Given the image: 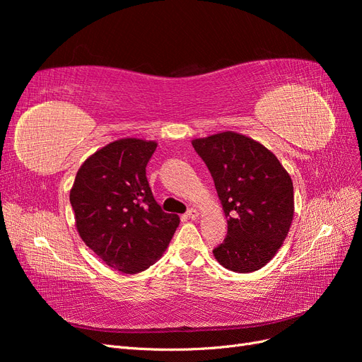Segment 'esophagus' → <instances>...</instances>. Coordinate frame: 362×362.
I'll return each mask as SVG.
<instances>
[{
	"mask_svg": "<svg viewBox=\"0 0 362 362\" xmlns=\"http://www.w3.org/2000/svg\"><path fill=\"white\" fill-rule=\"evenodd\" d=\"M185 216H187L189 218H192V221H194V218L199 217V211L196 210V208H190V210L185 213Z\"/></svg>",
	"mask_w": 362,
	"mask_h": 362,
	"instance_id": "1",
	"label": "esophagus"
}]
</instances>
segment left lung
<instances>
[{"instance_id": "1", "label": "left lung", "mask_w": 362, "mask_h": 362, "mask_svg": "<svg viewBox=\"0 0 362 362\" xmlns=\"http://www.w3.org/2000/svg\"><path fill=\"white\" fill-rule=\"evenodd\" d=\"M192 145L211 173L228 218L226 238L213 250L216 259L237 273L264 267L291 226L288 172L259 141L234 131L194 139Z\"/></svg>"}]
</instances>
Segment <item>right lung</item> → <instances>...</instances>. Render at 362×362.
<instances>
[{
    "label": "right lung",
    "instance_id": "right-lung-1",
    "mask_svg": "<svg viewBox=\"0 0 362 362\" xmlns=\"http://www.w3.org/2000/svg\"><path fill=\"white\" fill-rule=\"evenodd\" d=\"M156 148V141L141 139L112 141L81 164L69 194L86 246L128 275L154 264L180 225L149 187L146 164Z\"/></svg>",
    "mask_w": 362,
    "mask_h": 362
}]
</instances>
